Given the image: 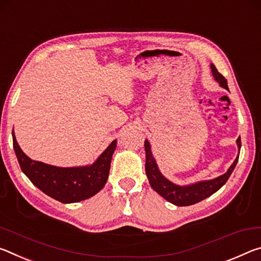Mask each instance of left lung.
<instances>
[{"mask_svg": "<svg viewBox=\"0 0 261 261\" xmlns=\"http://www.w3.org/2000/svg\"><path fill=\"white\" fill-rule=\"evenodd\" d=\"M211 69L213 72V77H214L216 82H219L222 88L229 90L227 80L217 71L213 63L211 65ZM236 142L238 146V156L224 174H222V176L217 178L211 179V180H202L190 184V185H177V184L166 179L161 173L159 165L156 163V160L153 159L150 143H149L148 140H146L144 141V149H146V173L149 184H150L153 191H156L165 200L176 204V206H191V204L202 201L203 199L208 198V196H211L215 192L219 191L227 182L230 174L232 173L234 166H236L238 162L239 150H241L242 147L241 138H238Z\"/></svg>", "mask_w": 261, "mask_h": 261, "instance_id": "8db88e82", "label": "left lung"}]
</instances>
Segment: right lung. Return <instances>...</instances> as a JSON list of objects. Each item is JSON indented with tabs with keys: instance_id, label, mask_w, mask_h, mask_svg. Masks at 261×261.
I'll use <instances>...</instances> for the list:
<instances>
[{
	"instance_id": "obj_1",
	"label": "right lung",
	"mask_w": 261,
	"mask_h": 261,
	"mask_svg": "<svg viewBox=\"0 0 261 261\" xmlns=\"http://www.w3.org/2000/svg\"><path fill=\"white\" fill-rule=\"evenodd\" d=\"M14 150L24 172L34 186L62 203H74L89 199L105 186L117 140L100 153L95 163L74 168H60L33 161L25 155L12 130Z\"/></svg>"
}]
</instances>
